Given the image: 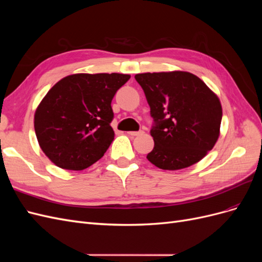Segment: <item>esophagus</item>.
I'll return each mask as SVG.
<instances>
[{
  "label": "esophagus",
  "instance_id": "esophagus-1",
  "mask_svg": "<svg viewBox=\"0 0 262 262\" xmlns=\"http://www.w3.org/2000/svg\"><path fill=\"white\" fill-rule=\"evenodd\" d=\"M144 132L142 131V130H140V131H129L128 132V134H130V136H134V137H137V136H141V134H143Z\"/></svg>",
  "mask_w": 262,
  "mask_h": 262
}]
</instances>
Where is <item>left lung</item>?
<instances>
[{
	"label": "left lung",
	"instance_id": "obj_1",
	"mask_svg": "<svg viewBox=\"0 0 262 262\" xmlns=\"http://www.w3.org/2000/svg\"><path fill=\"white\" fill-rule=\"evenodd\" d=\"M154 124V148L146 156L156 167L178 170L208 154L220 137L222 106L219 97L192 73L137 74Z\"/></svg>",
	"mask_w": 262,
	"mask_h": 262
}]
</instances>
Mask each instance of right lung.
I'll return each instance as SVG.
<instances>
[{
  "label": "right lung",
  "mask_w": 262,
  "mask_h": 262,
  "mask_svg": "<svg viewBox=\"0 0 262 262\" xmlns=\"http://www.w3.org/2000/svg\"><path fill=\"white\" fill-rule=\"evenodd\" d=\"M131 76L72 74L62 78L37 107L35 132L42 152L63 169L83 170L112 144V100Z\"/></svg>",
  "instance_id": "1"
}]
</instances>
